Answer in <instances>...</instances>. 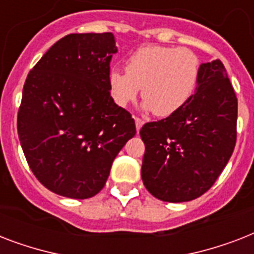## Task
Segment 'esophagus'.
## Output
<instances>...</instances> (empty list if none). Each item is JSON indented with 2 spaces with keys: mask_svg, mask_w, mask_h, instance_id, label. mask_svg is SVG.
<instances>
[{
  "mask_svg": "<svg viewBox=\"0 0 254 254\" xmlns=\"http://www.w3.org/2000/svg\"><path fill=\"white\" fill-rule=\"evenodd\" d=\"M134 121H135V127H137V131H139V129H141L143 125V120H141L139 117H134Z\"/></svg>",
  "mask_w": 254,
  "mask_h": 254,
  "instance_id": "obj_1",
  "label": "esophagus"
}]
</instances>
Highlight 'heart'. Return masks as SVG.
I'll return each mask as SVG.
<instances>
[{
	"instance_id": "heart-1",
	"label": "heart",
	"mask_w": 254,
	"mask_h": 254,
	"mask_svg": "<svg viewBox=\"0 0 254 254\" xmlns=\"http://www.w3.org/2000/svg\"><path fill=\"white\" fill-rule=\"evenodd\" d=\"M125 69L115 67L108 75L115 103L127 107L142 89L143 108L157 116H169L192 97L200 75V61L189 49L146 46L131 54Z\"/></svg>"
}]
</instances>
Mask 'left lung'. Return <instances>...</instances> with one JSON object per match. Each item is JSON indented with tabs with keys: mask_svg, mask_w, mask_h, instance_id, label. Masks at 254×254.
<instances>
[{
	"mask_svg": "<svg viewBox=\"0 0 254 254\" xmlns=\"http://www.w3.org/2000/svg\"><path fill=\"white\" fill-rule=\"evenodd\" d=\"M237 97L219 59L200 65L195 95L139 130L143 185L159 200L196 199L216 182L236 145Z\"/></svg>",
	"mask_w": 254,
	"mask_h": 254,
	"instance_id": "obj_1",
	"label": "left lung"
}]
</instances>
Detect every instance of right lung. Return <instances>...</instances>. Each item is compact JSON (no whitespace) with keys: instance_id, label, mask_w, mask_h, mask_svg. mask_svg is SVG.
<instances>
[{"instance_id":"1","label":"right lung","mask_w":254,"mask_h":254,"mask_svg":"<svg viewBox=\"0 0 254 254\" xmlns=\"http://www.w3.org/2000/svg\"><path fill=\"white\" fill-rule=\"evenodd\" d=\"M116 53L112 33L69 34L27 75L18 137L34 175L58 195L95 196L116 155L137 131L130 113L109 92Z\"/></svg>"}]
</instances>
